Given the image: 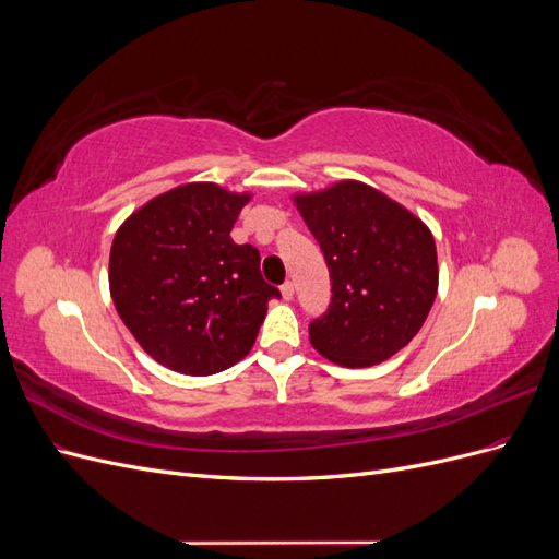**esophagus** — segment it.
I'll list each match as a JSON object with an SVG mask.
<instances>
[{
	"mask_svg": "<svg viewBox=\"0 0 559 559\" xmlns=\"http://www.w3.org/2000/svg\"><path fill=\"white\" fill-rule=\"evenodd\" d=\"M294 294H296L294 282H284V284H282V298H284V300H292Z\"/></svg>",
	"mask_w": 559,
	"mask_h": 559,
	"instance_id": "esophagus-1",
	"label": "esophagus"
}]
</instances>
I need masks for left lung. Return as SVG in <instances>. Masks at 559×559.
I'll return each mask as SVG.
<instances>
[{
    "label": "left lung",
    "instance_id": "obj_1",
    "mask_svg": "<svg viewBox=\"0 0 559 559\" xmlns=\"http://www.w3.org/2000/svg\"><path fill=\"white\" fill-rule=\"evenodd\" d=\"M331 275V306L310 324L312 347L347 368L376 366L408 345L436 300L427 224L364 181L294 195Z\"/></svg>",
    "mask_w": 559,
    "mask_h": 559
}]
</instances>
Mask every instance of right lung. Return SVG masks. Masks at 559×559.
I'll return each instance as SVG.
<instances>
[{
  "mask_svg": "<svg viewBox=\"0 0 559 559\" xmlns=\"http://www.w3.org/2000/svg\"><path fill=\"white\" fill-rule=\"evenodd\" d=\"M251 193L191 181L151 198L116 230L109 292L134 341L181 376H214L257 343L267 300L259 249L230 238Z\"/></svg>",
  "mask_w": 559,
  "mask_h": 559,
  "instance_id": "right-lung-1",
  "label": "right lung"
}]
</instances>
